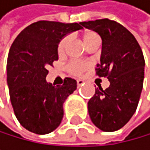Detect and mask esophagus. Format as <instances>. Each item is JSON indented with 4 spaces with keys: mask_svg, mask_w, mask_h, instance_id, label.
I'll return each mask as SVG.
<instances>
[{
    "mask_svg": "<svg viewBox=\"0 0 150 150\" xmlns=\"http://www.w3.org/2000/svg\"><path fill=\"white\" fill-rule=\"evenodd\" d=\"M83 83H84L83 80H77V85L78 86H81V85H83Z\"/></svg>",
    "mask_w": 150,
    "mask_h": 150,
    "instance_id": "34e87169",
    "label": "esophagus"
}]
</instances>
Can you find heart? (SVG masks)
<instances>
[{"label": "heart", "mask_w": 150, "mask_h": 150, "mask_svg": "<svg viewBox=\"0 0 150 150\" xmlns=\"http://www.w3.org/2000/svg\"><path fill=\"white\" fill-rule=\"evenodd\" d=\"M83 39L84 44L86 46H89L91 43H93L94 41L100 39V37H98V35L95 32L88 31V32H85L83 34ZM67 43H69V36H64L63 38L59 41L58 46H57V52L59 55H62V54L65 53ZM89 67H90V63H88V62L72 60L67 64V69L71 74L81 75V74H83Z\"/></svg>", "instance_id": "b5f03b06"}]
</instances>
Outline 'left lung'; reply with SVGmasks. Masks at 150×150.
Returning <instances> with one entry per match:
<instances>
[{
    "mask_svg": "<svg viewBox=\"0 0 150 150\" xmlns=\"http://www.w3.org/2000/svg\"><path fill=\"white\" fill-rule=\"evenodd\" d=\"M81 25L100 35L102 52L96 74L110 81L105 90L98 85L89 100L90 118L103 132L117 131L137 109L144 83L143 52L132 33L115 21L96 19Z\"/></svg>",
    "mask_w": 150,
    "mask_h": 150,
    "instance_id": "1",
    "label": "left lung"
}]
</instances>
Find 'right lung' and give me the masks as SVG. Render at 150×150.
Segmentation results:
<instances>
[{"mask_svg": "<svg viewBox=\"0 0 150 150\" xmlns=\"http://www.w3.org/2000/svg\"><path fill=\"white\" fill-rule=\"evenodd\" d=\"M80 29L81 22L39 21L22 30L11 46L6 67L10 100L18 122L29 132L47 134L61 123L63 103L77 83L66 78L60 85L48 83L47 69L58 60L59 41Z\"/></svg>", "mask_w": 150, "mask_h": 150, "instance_id": "obj_1", "label": "right lung"}]
</instances>
